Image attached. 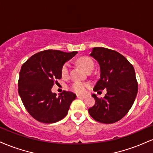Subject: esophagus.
I'll list each match as a JSON object with an SVG mask.
<instances>
[{
  "label": "esophagus",
  "mask_w": 153,
  "mask_h": 153,
  "mask_svg": "<svg viewBox=\"0 0 153 153\" xmlns=\"http://www.w3.org/2000/svg\"><path fill=\"white\" fill-rule=\"evenodd\" d=\"M85 96H82V95H77V98H79V99H84L85 98Z\"/></svg>",
  "instance_id": "obj_1"
}]
</instances>
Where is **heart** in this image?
Wrapping results in <instances>:
<instances>
[{
  "mask_svg": "<svg viewBox=\"0 0 153 153\" xmlns=\"http://www.w3.org/2000/svg\"><path fill=\"white\" fill-rule=\"evenodd\" d=\"M78 63L80 66L87 73L90 71H93L94 69V62L90 57L83 56L79 58ZM69 68L70 65L68 62H65L62 65L61 68V75L63 78H67L69 76ZM88 87L87 83H83V82H75L74 83L72 84L71 86V91L77 94H84L86 91V88Z\"/></svg>",
  "mask_w": 153,
  "mask_h": 153,
  "instance_id": "heart-1",
  "label": "heart"
}]
</instances>
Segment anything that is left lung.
Returning <instances> with one entry per match:
<instances>
[{"label":"left lung","mask_w":153,"mask_h":153,"mask_svg":"<svg viewBox=\"0 0 153 153\" xmlns=\"http://www.w3.org/2000/svg\"><path fill=\"white\" fill-rule=\"evenodd\" d=\"M90 56L98 62L100 68V78L93 91L106 88L107 94L103 98L92 95L95 102L88 112L97 122L114 123L128 113L135 101L138 89L135 70L123 55L113 50L93 48Z\"/></svg>","instance_id":"obj_1"}]
</instances>
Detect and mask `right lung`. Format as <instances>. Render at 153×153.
I'll use <instances>...</instances> for the list:
<instances>
[{"instance_id": "right-lung-1", "label": "right lung", "mask_w": 153, "mask_h": 153, "mask_svg": "<svg viewBox=\"0 0 153 153\" xmlns=\"http://www.w3.org/2000/svg\"><path fill=\"white\" fill-rule=\"evenodd\" d=\"M78 53L45 50L33 55L22 65L18 93L29 114L43 123H53L64 118L76 95L62 91L58 96L51 92L56 80L61 79V68Z\"/></svg>"}]
</instances>
